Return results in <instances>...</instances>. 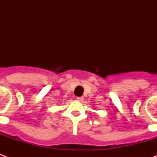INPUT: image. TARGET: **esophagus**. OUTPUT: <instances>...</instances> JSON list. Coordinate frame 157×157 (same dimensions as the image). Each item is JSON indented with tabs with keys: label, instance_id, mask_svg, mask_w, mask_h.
<instances>
[{
	"label": "esophagus",
	"instance_id": "obj_1",
	"mask_svg": "<svg viewBox=\"0 0 157 157\" xmlns=\"http://www.w3.org/2000/svg\"><path fill=\"white\" fill-rule=\"evenodd\" d=\"M83 99H84V98H83V97H78L77 98V101H82Z\"/></svg>",
	"mask_w": 157,
	"mask_h": 157
}]
</instances>
